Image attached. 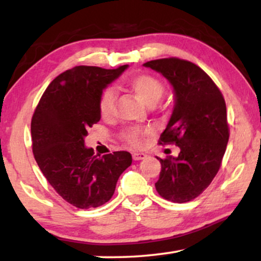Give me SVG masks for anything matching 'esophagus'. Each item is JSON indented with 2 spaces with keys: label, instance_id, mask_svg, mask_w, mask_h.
Returning a JSON list of instances; mask_svg holds the SVG:
<instances>
[{
  "label": "esophagus",
  "instance_id": "1",
  "mask_svg": "<svg viewBox=\"0 0 261 261\" xmlns=\"http://www.w3.org/2000/svg\"><path fill=\"white\" fill-rule=\"evenodd\" d=\"M132 156H133V160H135V162H138V160H142L146 158V154L145 153H133L132 154Z\"/></svg>",
  "mask_w": 261,
  "mask_h": 261
}]
</instances>
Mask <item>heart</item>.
I'll return each instance as SVG.
<instances>
[{"label":"heart","instance_id":"heart-1","mask_svg":"<svg viewBox=\"0 0 261 261\" xmlns=\"http://www.w3.org/2000/svg\"><path fill=\"white\" fill-rule=\"evenodd\" d=\"M128 87L133 90L146 105L152 106L163 97L165 85L159 78L149 73H138L132 76L127 82ZM116 95L113 88L107 87L102 90L98 99V110L102 117L109 119L115 112ZM153 129L149 127H129L121 133V139L130 147L139 148L144 145L145 137L151 135Z\"/></svg>","mask_w":261,"mask_h":261}]
</instances>
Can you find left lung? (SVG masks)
Returning a JSON list of instances; mask_svg holds the SVG:
<instances>
[{
  "mask_svg": "<svg viewBox=\"0 0 261 261\" xmlns=\"http://www.w3.org/2000/svg\"><path fill=\"white\" fill-rule=\"evenodd\" d=\"M145 66L158 71L172 84L176 106L159 145H176L177 156L162 164L155 189L163 198L185 203L198 197L219 172L229 139L223 95L196 64L176 57L151 60Z\"/></svg>",
  "mask_w": 261,
  "mask_h": 261,
  "instance_id": "8db88e82",
  "label": "left lung"
}]
</instances>
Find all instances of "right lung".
Returning <instances> with one entry per match:
<instances>
[{
	"instance_id": "right-lung-1",
	"label": "right lung",
	"mask_w": 261,
	"mask_h": 261,
	"mask_svg": "<svg viewBox=\"0 0 261 261\" xmlns=\"http://www.w3.org/2000/svg\"><path fill=\"white\" fill-rule=\"evenodd\" d=\"M127 66L107 70L80 65L66 70L49 83L32 116L35 162L57 194L76 208L108 202L121 173L132 164L129 152L98 156L84 146L88 129L101 120L99 95Z\"/></svg>"
}]
</instances>
